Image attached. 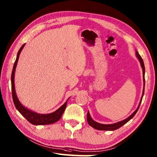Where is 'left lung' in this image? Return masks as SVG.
Returning a JSON list of instances; mask_svg holds the SVG:
<instances>
[{
	"mask_svg": "<svg viewBox=\"0 0 157 157\" xmlns=\"http://www.w3.org/2000/svg\"><path fill=\"white\" fill-rule=\"evenodd\" d=\"M136 55L137 56V58L139 59L140 64H141V67L143 68V81H144V89H143V95H142V98H141V100L140 101L139 103V105L138 106V108L136 109V110H135V112H134L131 116L128 117L127 118H126V119L118 122V123H114V124H101V123H98L97 122H95L94 121H93L92 119L90 116V114L89 112L88 111L87 113V117H86V119H87V122L89 124V125H90L92 127H93L94 128H96L97 130H100V131H114V130H117L118 128H119L120 127H121L122 126L124 125L125 123H127V122H128L131 119V118L135 115V114L136 113V112L138 111V110L139 109V106L140 105V103L142 102V99L143 97V95H144V85H145V82H144V72H145V68H144V62H143V59L141 58V56H140V55L139 54V52L136 51Z\"/></svg>",
	"mask_w": 157,
	"mask_h": 157,
	"instance_id": "obj_1",
	"label": "left lung"
}]
</instances>
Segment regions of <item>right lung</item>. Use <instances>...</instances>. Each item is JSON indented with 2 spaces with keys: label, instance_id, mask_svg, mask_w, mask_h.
Masks as SVG:
<instances>
[{
  "label": "right lung",
  "instance_id": "1",
  "mask_svg": "<svg viewBox=\"0 0 157 157\" xmlns=\"http://www.w3.org/2000/svg\"><path fill=\"white\" fill-rule=\"evenodd\" d=\"M25 44L22 45L21 47V48L19 49L16 60H15L14 66H13L12 75H11V87H12V95H13L14 104L15 106H16L17 109L19 111V113H20L29 122V123H30L33 124L44 125V124H50L56 123V122L59 121L61 117H62L64 110L66 109L67 101L54 113L47 114H40L33 111H30V110L25 108V106H23L21 104V102H19L18 99L17 97L16 92H15V89H14V72H15V69H16V67H17V62L18 60L19 55H20V53L22 50V48H23V47H25Z\"/></svg>",
  "mask_w": 157,
  "mask_h": 157
}]
</instances>
